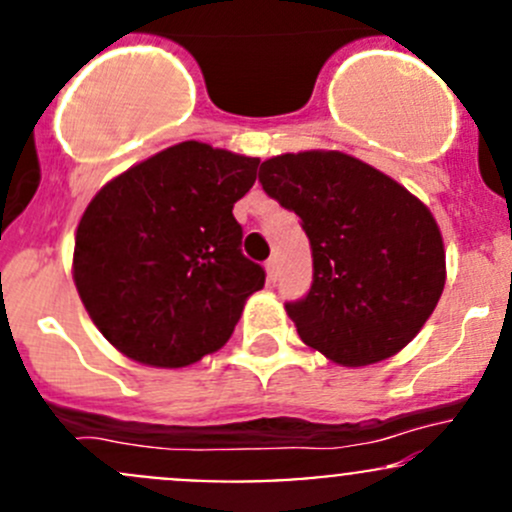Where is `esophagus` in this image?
Wrapping results in <instances>:
<instances>
[{
	"label": "esophagus",
	"mask_w": 512,
	"mask_h": 512,
	"mask_svg": "<svg viewBox=\"0 0 512 512\" xmlns=\"http://www.w3.org/2000/svg\"><path fill=\"white\" fill-rule=\"evenodd\" d=\"M265 270H267V280L277 282V260L275 257H270V260L265 262Z\"/></svg>",
	"instance_id": "obj_1"
}]
</instances>
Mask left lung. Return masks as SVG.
Segmentation results:
<instances>
[{"label": "left lung", "instance_id": "left-lung-1", "mask_svg": "<svg viewBox=\"0 0 512 512\" xmlns=\"http://www.w3.org/2000/svg\"><path fill=\"white\" fill-rule=\"evenodd\" d=\"M262 190L299 215L312 287L287 302L307 347L342 366L389 359L416 337L446 282L426 205L347 153H285L260 165Z\"/></svg>", "mask_w": 512, "mask_h": 512}]
</instances>
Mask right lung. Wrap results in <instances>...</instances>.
Listing matches in <instances>:
<instances>
[{
	"mask_svg": "<svg viewBox=\"0 0 512 512\" xmlns=\"http://www.w3.org/2000/svg\"><path fill=\"white\" fill-rule=\"evenodd\" d=\"M257 165L185 141L98 190L76 230L74 282L118 352L178 369L230 339L245 299L265 285L232 215Z\"/></svg>",
	"mask_w": 512,
	"mask_h": 512,
	"instance_id": "right-lung-1",
	"label": "right lung"
}]
</instances>
